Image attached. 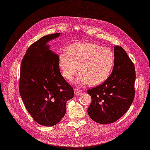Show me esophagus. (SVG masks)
<instances>
[{
  "label": "esophagus",
  "instance_id": "1",
  "mask_svg": "<svg viewBox=\"0 0 150 150\" xmlns=\"http://www.w3.org/2000/svg\"><path fill=\"white\" fill-rule=\"evenodd\" d=\"M83 93V91H81V90H78V89H75L74 90V94L75 96H79L80 95H81V94H82Z\"/></svg>",
  "mask_w": 150,
  "mask_h": 150
}]
</instances>
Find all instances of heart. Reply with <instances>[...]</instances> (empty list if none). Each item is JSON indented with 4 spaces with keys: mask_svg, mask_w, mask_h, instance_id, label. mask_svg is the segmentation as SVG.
<instances>
[{
    "mask_svg": "<svg viewBox=\"0 0 150 150\" xmlns=\"http://www.w3.org/2000/svg\"><path fill=\"white\" fill-rule=\"evenodd\" d=\"M59 62L62 75L71 80L76 74L79 83L96 86L103 83L110 75L114 64V55L108 47L88 42L74 43L67 51L59 54Z\"/></svg>",
    "mask_w": 150,
    "mask_h": 150,
    "instance_id": "obj_1",
    "label": "heart"
}]
</instances>
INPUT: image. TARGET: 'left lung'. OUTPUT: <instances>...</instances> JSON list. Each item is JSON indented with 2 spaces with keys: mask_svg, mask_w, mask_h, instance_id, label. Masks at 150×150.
Masks as SVG:
<instances>
[{
  "mask_svg": "<svg viewBox=\"0 0 150 150\" xmlns=\"http://www.w3.org/2000/svg\"><path fill=\"white\" fill-rule=\"evenodd\" d=\"M112 71L103 84L88 90L92 101L88 114L101 124L113 123L129 110L135 96V70L125 50L114 47Z\"/></svg>",
  "mask_w": 150,
  "mask_h": 150,
  "instance_id": "1",
  "label": "left lung"
}]
</instances>
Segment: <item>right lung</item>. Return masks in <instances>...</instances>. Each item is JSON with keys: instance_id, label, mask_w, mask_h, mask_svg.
<instances>
[{"instance_id": "1", "label": "right lung", "mask_w": 150, "mask_h": 150, "mask_svg": "<svg viewBox=\"0 0 150 150\" xmlns=\"http://www.w3.org/2000/svg\"><path fill=\"white\" fill-rule=\"evenodd\" d=\"M60 33L44 36L32 44L21 61L20 94L28 112L37 123L56 125L66 112L67 101L74 89L60 74L59 55L49 49L47 42Z\"/></svg>"}]
</instances>
